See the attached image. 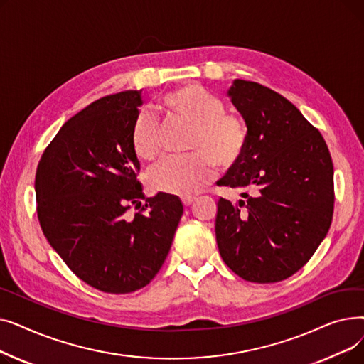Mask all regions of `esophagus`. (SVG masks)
I'll return each instance as SVG.
<instances>
[{
    "mask_svg": "<svg viewBox=\"0 0 364 364\" xmlns=\"http://www.w3.org/2000/svg\"><path fill=\"white\" fill-rule=\"evenodd\" d=\"M195 199H196L195 196H183V198H181V202H183L184 206H190V205H192V203L195 202Z\"/></svg>",
    "mask_w": 364,
    "mask_h": 364,
    "instance_id": "1",
    "label": "esophagus"
}]
</instances>
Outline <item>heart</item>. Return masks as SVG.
Wrapping results in <instances>:
<instances>
[{
	"label": "heart",
	"instance_id": "heart-1",
	"mask_svg": "<svg viewBox=\"0 0 364 364\" xmlns=\"http://www.w3.org/2000/svg\"><path fill=\"white\" fill-rule=\"evenodd\" d=\"M159 109L192 125L187 150L181 158H168L151 168L149 184L156 192L190 196L198 193L214 177L215 161L220 166H232L240 161L250 139L245 119L235 112L224 110L215 92L198 82H187L164 94ZM131 146L143 161L159 156V125L151 113H141L131 129Z\"/></svg>",
	"mask_w": 364,
	"mask_h": 364
}]
</instances>
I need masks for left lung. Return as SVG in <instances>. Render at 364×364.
<instances>
[{
    "mask_svg": "<svg viewBox=\"0 0 364 364\" xmlns=\"http://www.w3.org/2000/svg\"><path fill=\"white\" fill-rule=\"evenodd\" d=\"M228 95L250 139L218 186L243 188L246 200L233 205L220 198L217 245L243 280L276 283L302 269L329 232L332 158L320 131L279 92L236 80Z\"/></svg>",
    "mask_w": 364,
    "mask_h": 364,
    "instance_id": "obj_1",
    "label": "left lung"
}]
</instances>
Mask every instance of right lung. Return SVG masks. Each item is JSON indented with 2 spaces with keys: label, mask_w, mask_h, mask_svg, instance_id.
Returning <instances> with one entry per match:
<instances>
[{
  "label": "right lung",
  "mask_w": 364,
  "mask_h": 364,
  "mask_svg": "<svg viewBox=\"0 0 364 364\" xmlns=\"http://www.w3.org/2000/svg\"><path fill=\"white\" fill-rule=\"evenodd\" d=\"M141 103L140 91L92 102L55 134L35 177L36 215L53 250L82 282L114 295L158 274L183 215L178 198L143 195L131 146Z\"/></svg>",
  "instance_id": "add662e5"
}]
</instances>
